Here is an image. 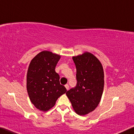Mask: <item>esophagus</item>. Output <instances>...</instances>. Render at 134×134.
<instances>
[{
    "instance_id": "obj_1",
    "label": "esophagus",
    "mask_w": 134,
    "mask_h": 134,
    "mask_svg": "<svg viewBox=\"0 0 134 134\" xmlns=\"http://www.w3.org/2000/svg\"><path fill=\"white\" fill-rule=\"evenodd\" d=\"M65 86L66 88V90H69V85H68V84H66V85H65Z\"/></svg>"
}]
</instances>
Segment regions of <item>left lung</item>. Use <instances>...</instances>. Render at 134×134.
<instances>
[{
  "mask_svg": "<svg viewBox=\"0 0 134 134\" xmlns=\"http://www.w3.org/2000/svg\"><path fill=\"white\" fill-rule=\"evenodd\" d=\"M76 67L77 85L66 93L77 114L85 115L99 104L103 93L104 74L102 64L91 53L72 57Z\"/></svg>",
  "mask_w": 134,
  "mask_h": 134,
  "instance_id": "left-lung-1",
  "label": "left lung"
}]
</instances>
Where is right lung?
Masks as SVG:
<instances>
[{"instance_id": "add662e5", "label": "right lung", "mask_w": 134, "mask_h": 134, "mask_svg": "<svg viewBox=\"0 0 134 134\" xmlns=\"http://www.w3.org/2000/svg\"><path fill=\"white\" fill-rule=\"evenodd\" d=\"M60 55L44 51L30 62L27 74V90L30 101L36 109L46 111L66 89L60 83V76L55 69Z\"/></svg>"}]
</instances>
